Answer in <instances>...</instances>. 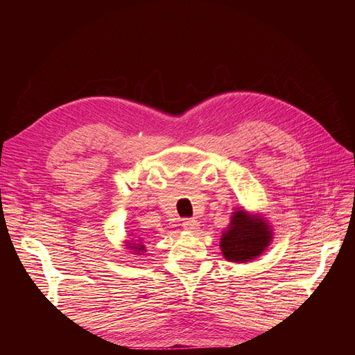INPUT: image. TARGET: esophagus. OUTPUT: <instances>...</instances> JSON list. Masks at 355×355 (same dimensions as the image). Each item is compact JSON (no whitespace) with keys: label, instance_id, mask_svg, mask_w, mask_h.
Returning a JSON list of instances; mask_svg holds the SVG:
<instances>
[{"label":"esophagus","instance_id":"34e87169","mask_svg":"<svg viewBox=\"0 0 355 355\" xmlns=\"http://www.w3.org/2000/svg\"><path fill=\"white\" fill-rule=\"evenodd\" d=\"M182 227H184V230H187V231L194 232L200 228V222L196 219H184V222H182Z\"/></svg>","mask_w":355,"mask_h":355}]
</instances>
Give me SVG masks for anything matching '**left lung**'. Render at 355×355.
<instances>
[{
    "label": "left lung",
    "instance_id": "left-lung-1",
    "mask_svg": "<svg viewBox=\"0 0 355 355\" xmlns=\"http://www.w3.org/2000/svg\"><path fill=\"white\" fill-rule=\"evenodd\" d=\"M268 225L244 210L234 211L230 230L222 234V253L231 262H247L259 256L271 241Z\"/></svg>",
    "mask_w": 355,
    "mask_h": 355
}]
</instances>
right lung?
<instances>
[{
  "label": "right lung",
  "mask_w": 355,
  "mask_h": 355,
  "mask_svg": "<svg viewBox=\"0 0 355 355\" xmlns=\"http://www.w3.org/2000/svg\"><path fill=\"white\" fill-rule=\"evenodd\" d=\"M133 249H136L135 252H144L145 247H144V244H137L136 247H133Z\"/></svg>",
  "instance_id": "obj_1"
}]
</instances>
